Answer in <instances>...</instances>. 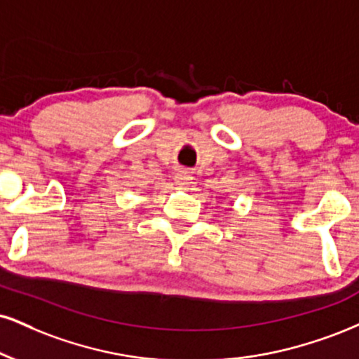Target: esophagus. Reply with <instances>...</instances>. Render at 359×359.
Here are the masks:
<instances>
[{
	"label": "esophagus",
	"instance_id": "34e87169",
	"mask_svg": "<svg viewBox=\"0 0 359 359\" xmlns=\"http://www.w3.org/2000/svg\"><path fill=\"white\" fill-rule=\"evenodd\" d=\"M174 180H175V185L179 189H187L189 185L192 184V177L189 172H179V174L174 177Z\"/></svg>",
	"mask_w": 359,
	"mask_h": 359
}]
</instances>
